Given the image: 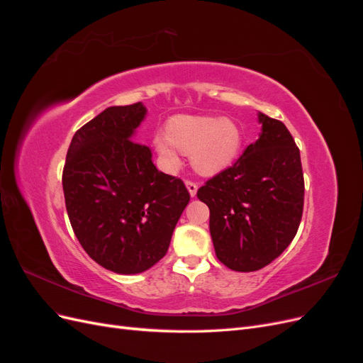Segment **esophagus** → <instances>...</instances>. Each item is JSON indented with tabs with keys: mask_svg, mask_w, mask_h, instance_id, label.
Returning a JSON list of instances; mask_svg holds the SVG:
<instances>
[{
	"mask_svg": "<svg viewBox=\"0 0 363 363\" xmlns=\"http://www.w3.org/2000/svg\"><path fill=\"white\" fill-rule=\"evenodd\" d=\"M186 188H188L191 196H195L196 195V191H199V184L194 183V182H186Z\"/></svg>",
	"mask_w": 363,
	"mask_h": 363,
	"instance_id": "esophagus-1",
	"label": "esophagus"
}]
</instances>
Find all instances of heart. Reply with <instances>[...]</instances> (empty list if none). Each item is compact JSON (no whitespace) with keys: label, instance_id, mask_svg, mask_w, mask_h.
Masks as SVG:
<instances>
[{"label":"heart","instance_id":"1","mask_svg":"<svg viewBox=\"0 0 363 363\" xmlns=\"http://www.w3.org/2000/svg\"><path fill=\"white\" fill-rule=\"evenodd\" d=\"M155 147L168 168L177 167L179 152H191L194 168L203 175L224 171L238 157L242 133L228 118L177 115L169 119L168 133H157Z\"/></svg>","mask_w":363,"mask_h":363}]
</instances>
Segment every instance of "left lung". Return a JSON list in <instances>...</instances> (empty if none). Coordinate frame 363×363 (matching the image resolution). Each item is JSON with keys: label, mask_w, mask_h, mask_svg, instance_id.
<instances>
[{"label": "left lung", "mask_w": 363, "mask_h": 363, "mask_svg": "<svg viewBox=\"0 0 363 363\" xmlns=\"http://www.w3.org/2000/svg\"><path fill=\"white\" fill-rule=\"evenodd\" d=\"M257 119L259 139L196 192L211 211L216 257L239 272L257 271L279 257L303 215L300 150L281 121L260 112Z\"/></svg>", "instance_id": "left-lung-1"}]
</instances>
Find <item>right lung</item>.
Listing matches in <instances>:
<instances>
[{
	"label": "right lung",
	"instance_id": "right-lung-1",
	"mask_svg": "<svg viewBox=\"0 0 363 363\" xmlns=\"http://www.w3.org/2000/svg\"><path fill=\"white\" fill-rule=\"evenodd\" d=\"M142 103L107 107L77 130L63 168L74 233L98 265L139 274L167 255L191 196L180 179L160 172L151 150L135 142Z\"/></svg>",
	"mask_w": 363,
	"mask_h": 363
}]
</instances>
